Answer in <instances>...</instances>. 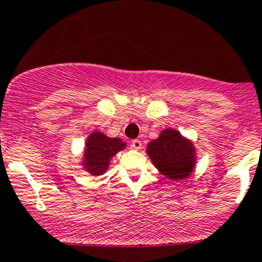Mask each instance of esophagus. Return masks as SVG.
I'll return each mask as SVG.
<instances>
[{
	"mask_svg": "<svg viewBox=\"0 0 262 262\" xmlns=\"http://www.w3.org/2000/svg\"><path fill=\"white\" fill-rule=\"evenodd\" d=\"M130 144H132V147L134 148V149H141V148H142V142L139 141V139H133Z\"/></svg>",
	"mask_w": 262,
	"mask_h": 262,
	"instance_id": "1",
	"label": "esophagus"
}]
</instances>
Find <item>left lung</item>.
Segmentation results:
<instances>
[{"label": "left lung", "instance_id": "1", "mask_svg": "<svg viewBox=\"0 0 262 262\" xmlns=\"http://www.w3.org/2000/svg\"><path fill=\"white\" fill-rule=\"evenodd\" d=\"M147 153L158 171L171 180H184L194 170V146L175 129L161 132L157 139L148 143Z\"/></svg>", "mask_w": 262, "mask_h": 262}]
</instances>
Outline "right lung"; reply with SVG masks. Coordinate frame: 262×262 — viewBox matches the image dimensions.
Wrapping results in <instances>:
<instances>
[{
    "label": "right lung",
    "instance_id": "right-lung-1",
    "mask_svg": "<svg viewBox=\"0 0 262 262\" xmlns=\"http://www.w3.org/2000/svg\"><path fill=\"white\" fill-rule=\"evenodd\" d=\"M125 143L119 138H109L100 132H94L87 138L83 155V166L91 175L100 176L107 170L110 160Z\"/></svg>",
    "mask_w": 262,
    "mask_h": 262
}]
</instances>
